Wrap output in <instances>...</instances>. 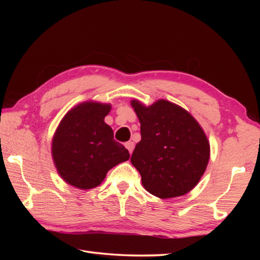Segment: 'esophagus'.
I'll use <instances>...</instances> for the list:
<instances>
[{"label":"esophagus","mask_w":260,"mask_h":260,"mask_svg":"<svg viewBox=\"0 0 260 260\" xmlns=\"http://www.w3.org/2000/svg\"><path fill=\"white\" fill-rule=\"evenodd\" d=\"M125 147L127 148V150L129 151V153H132L134 150V142L133 141H128V142L125 143Z\"/></svg>","instance_id":"esophagus-1"}]
</instances>
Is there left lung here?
Returning a JSON list of instances; mask_svg holds the SVG:
<instances>
[{"mask_svg":"<svg viewBox=\"0 0 260 260\" xmlns=\"http://www.w3.org/2000/svg\"><path fill=\"white\" fill-rule=\"evenodd\" d=\"M141 124V141L131 161L144 189L159 199L186 195L196 187L210 159L205 132L187 110L167 100L144 105L131 101Z\"/></svg>","mask_w":260,"mask_h":260,"instance_id":"left-lung-1","label":"left lung"}]
</instances>
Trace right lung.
I'll list each match as a JSON object with an SVG mask.
<instances>
[{
    "label": "right lung",
    "instance_id": "1",
    "mask_svg": "<svg viewBox=\"0 0 260 260\" xmlns=\"http://www.w3.org/2000/svg\"><path fill=\"white\" fill-rule=\"evenodd\" d=\"M111 104L79 103L60 120L51 141V156L59 177L70 186L91 189L101 184L113 166L129 159V152L113 140L104 118Z\"/></svg>",
    "mask_w": 260,
    "mask_h": 260
}]
</instances>
